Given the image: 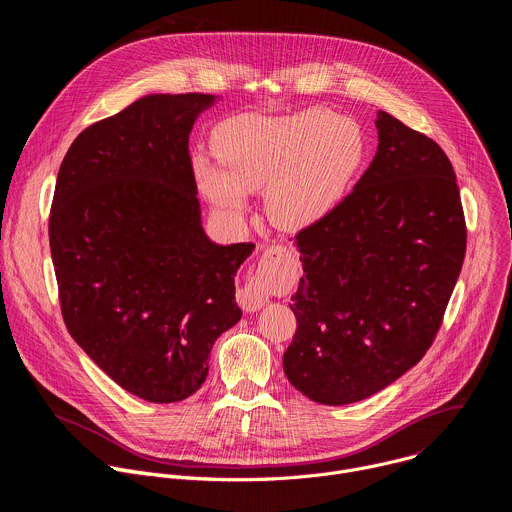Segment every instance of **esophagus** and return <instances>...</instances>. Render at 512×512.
Wrapping results in <instances>:
<instances>
[{
    "label": "esophagus",
    "mask_w": 512,
    "mask_h": 512,
    "mask_svg": "<svg viewBox=\"0 0 512 512\" xmlns=\"http://www.w3.org/2000/svg\"><path fill=\"white\" fill-rule=\"evenodd\" d=\"M279 249L281 247H267V253H279ZM237 302L241 304L243 310L257 312L267 304V294L257 281H249L237 291Z\"/></svg>",
    "instance_id": "obj_1"
}]
</instances>
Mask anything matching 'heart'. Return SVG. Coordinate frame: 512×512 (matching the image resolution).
Listing matches in <instances>:
<instances>
[{
    "mask_svg": "<svg viewBox=\"0 0 512 512\" xmlns=\"http://www.w3.org/2000/svg\"><path fill=\"white\" fill-rule=\"evenodd\" d=\"M221 168L194 160L200 190L227 212H241L247 192H265L271 221L302 229L324 218L367 158V137L352 119L328 109L296 115H241L216 127Z\"/></svg>",
    "mask_w": 512,
    "mask_h": 512,
    "instance_id": "b5f03b06",
    "label": "heart"
}]
</instances>
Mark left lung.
<instances>
[{"mask_svg": "<svg viewBox=\"0 0 512 512\" xmlns=\"http://www.w3.org/2000/svg\"><path fill=\"white\" fill-rule=\"evenodd\" d=\"M375 160L296 235L304 277L287 381L322 405L367 399L425 356L466 255L452 162L427 135L377 113Z\"/></svg>", "mask_w": 512, "mask_h": 512, "instance_id": "1", "label": "left lung"}]
</instances>
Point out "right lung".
I'll return each mask as SVG.
<instances>
[{
    "mask_svg": "<svg viewBox=\"0 0 512 512\" xmlns=\"http://www.w3.org/2000/svg\"><path fill=\"white\" fill-rule=\"evenodd\" d=\"M212 95H150L87 127L56 178L48 237L70 336L152 403L194 395L214 340L241 320L253 243L202 231L188 137Z\"/></svg>",
    "mask_w": 512,
    "mask_h": 512,
    "instance_id": "add662e5",
    "label": "right lung"
}]
</instances>
